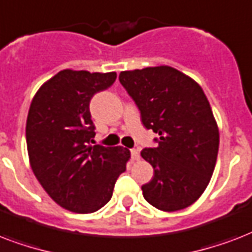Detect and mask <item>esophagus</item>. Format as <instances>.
I'll return each mask as SVG.
<instances>
[{
  "label": "esophagus",
  "instance_id": "1",
  "mask_svg": "<svg viewBox=\"0 0 252 252\" xmlns=\"http://www.w3.org/2000/svg\"><path fill=\"white\" fill-rule=\"evenodd\" d=\"M139 159H140L139 151H138V150H135V148H134V150H131V160L136 161V160H139Z\"/></svg>",
  "mask_w": 252,
  "mask_h": 252
}]
</instances>
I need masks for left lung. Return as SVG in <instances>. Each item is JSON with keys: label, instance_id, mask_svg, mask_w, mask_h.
<instances>
[{"label": "left lung", "instance_id": "1", "mask_svg": "<svg viewBox=\"0 0 252 252\" xmlns=\"http://www.w3.org/2000/svg\"><path fill=\"white\" fill-rule=\"evenodd\" d=\"M120 81L135 101L146 128L159 134L140 153L154 177L142 185L148 204L163 212L188 208L204 193L217 161L220 131L200 84L169 65L124 71Z\"/></svg>", "mask_w": 252, "mask_h": 252}]
</instances>
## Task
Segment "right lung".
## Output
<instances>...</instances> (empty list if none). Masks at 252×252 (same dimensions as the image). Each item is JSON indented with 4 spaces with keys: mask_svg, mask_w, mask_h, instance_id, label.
I'll return each instance as SVG.
<instances>
[{
    "mask_svg": "<svg viewBox=\"0 0 252 252\" xmlns=\"http://www.w3.org/2000/svg\"><path fill=\"white\" fill-rule=\"evenodd\" d=\"M117 79L116 72L63 69L35 93L26 121L29 160L35 177L58 205L93 213L112 198L130 150L95 144L89 102Z\"/></svg>",
    "mask_w": 252,
    "mask_h": 252,
    "instance_id": "obj_1",
    "label": "right lung"
}]
</instances>
